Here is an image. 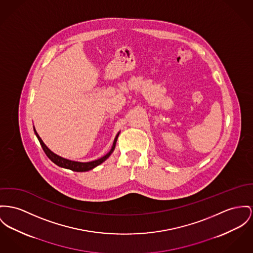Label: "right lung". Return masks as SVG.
Wrapping results in <instances>:
<instances>
[{"label": "right lung", "instance_id": "1", "mask_svg": "<svg viewBox=\"0 0 253 253\" xmlns=\"http://www.w3.org/2000/svg\"><path fill=\"white\" fill-rule=\"evenodd\" d=\"M34 133L36 135L43 151L46 153V155L51 159V161L56 164L57 166L61 167V168L69 169L71 170H74V171H87V170H90V169H93L94 168H96L97 166L101 165V163H103L110 155L111 153L114 152L115 150V146H116V142H117V139H118L119 134H120V131H119L114 141H113V145L111 147V150L109 152H107L105 155H103L101 158L97 159V160H93V161H90V162H79V161H74V160H70L67 158H64V157H61L59 155H57L56 153L51 152V150L44 144V142L42 141V139L40 138V136L38 135V133L36 132L35 128L34 126Z\"/></svg>", "mask_w": 253, "mask_h": 253}]
</instances>
